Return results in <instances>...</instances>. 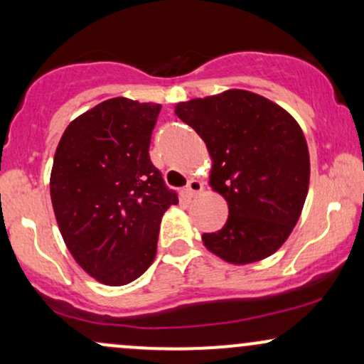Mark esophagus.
<instances>
[{"instance_id": "obj_1", "label": "esophagus", "mask_w": 364, "mask_h": 364, "mask_svg": "<svg viewBox=\"0 0 364 364\" xmlns=\"http://www.w3.org/2000/svg\"><path fill=\"white\" fill-rule=\"evenodd\" d=\"M202 191H203V185H202V181H198V179H190L185 188L186 196H196V195L202 193Z\"/></svg>"}]
</instances>
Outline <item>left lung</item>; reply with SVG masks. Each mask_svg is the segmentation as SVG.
Segmentation results:
<instances>
[{
    "label": "left lung",
    "mask_w": 364,
    "mask_h": 364,
    "mask_svg": "<svg viewBox=\"0 0 364 364\" xmlns=\"http://www.w3.org/2000/svg\"><path fill=\"white\" fill-rule=\"evenodd\" d=\"M174 112L205 141L210 186L228 202L223 229L203 245L223 260L246 265L277 252L301 215L310 154L296 119L248 90L179 102Z\"/></svg>",
    "instance_id": "8db88e82"
}]
</instances>
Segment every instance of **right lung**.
Masks as SVG:
<instances>
[{
  "label": "right lung",
  "mask_w": 364,
  "mask_h": 364,
  "mask_svg": "<svg viewBox=\"0 0 364 364\" xmlns=\"http://www.w3.org/2000/svg\"><path fill=\"white\" fill-rule=\"evenodd\" d=\"M161 104L107 99L63 133L51 202L63 240L87 274L124 286L152 265L164 212L178 203L149 156Z\"/></svg>",
  "instance_id": "obj_1"
}]
</instances>
